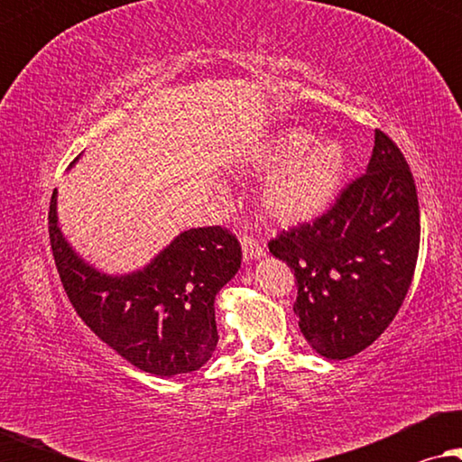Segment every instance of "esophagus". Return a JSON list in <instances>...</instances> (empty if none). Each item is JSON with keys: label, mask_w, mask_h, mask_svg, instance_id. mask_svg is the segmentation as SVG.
Returning a JSON list of instances; mask_svg holds the SVG:
<instances>
[{"label": "esophagus", "mask_w": 462, "mask_h": 462, "mask_svg": "<svg viewBox=\"0 0 462 462\" xmlns=\"http://www.w3.org/2000/svg\"><path fill=\"white\" fill-rule=\"evenodd\" d=\"M242 250H244L245 263H252L256 261V258L264 256V248L261 245V242L252 236H242Z\"/></svg>", "instance_id": "obj_1"}]
</instances>
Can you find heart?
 <instances>
[{"label": "heart", "mask_w": 462, "mask_h": 462, "mask_svg": "<svg viewBox=\"0 0 462 462\" xmlns=\"http://www.w3.org/2000/svg\"><path fill=\"white\" fill-rule=\"evenodd\" d=\"M302 128L275 132L256 151L252 166L275 170L258 193L264 218L277 225L309 220L338 193L346 172V151L334 138L318 141Z\"/></svg>", "instance_id": "obj_1"}]
</instances>
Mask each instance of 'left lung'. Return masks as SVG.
Wrapping results in <instances>:
<instances>
[{"label": "left lung", "mask_w": 462, "mask_h": 462, "mask_svg": "<svg viewBox=\"0 0 462 462\" xmlns=\"http://www.w3.org/2000/svg\"><path fill=\"white\" fill-rule=\"evenodd\" d=\"M420 210L406 157L374 132L368 168L313 223L282 231L269 252L294 271V313L328 359L357 356L387 330L412 283Z\"/></svg>", "instance_id": "1"}]
</instances>
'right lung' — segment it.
Segmentation results:
<instances>
[{
  "label": "right lung",
  "instance_id": "right-lung-1",
  "mask_svg": "<svg viewBox=\"0 0 462 462\" xmlns=\"http://www.w3.org/2000/svg\"><path fill=\"white\" fill-rule=\"evenodd\" d=\"M48 225L69 300L111 349L157 376L187 374L212 357L218 343L214 299L242 264V245L233 233L223 226L182 231L144 269L106 275L75 254L62 237L56 191Z\"/></svg>",
  "mask_w": 462,
  "mask_h": 462
}]
</instances>
